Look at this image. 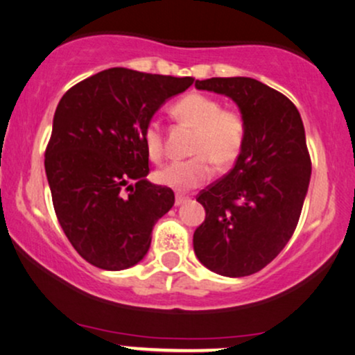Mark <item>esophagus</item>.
Wrapping results in <instances>:
<instances>
[{"mask_svg": "<svg viewBox=\"0 0 355 355\" xmlns=\"http://www.w3.org/2000/svg\"><path fill=\"white\" fill-rule=\"evenodd\" d=\"M189 196H183V195H177L175 196V205H177V207H180V205H183V203H187L189 202Z\"/></svg>", "mask_w": 355, "mask_h": 355, "instance_id": "1", "label": "esophagus"}]
</instances>
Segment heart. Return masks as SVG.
<instances>
[{
    "instance_id": "b5f03b06",
    "label": "heart",
    "mask_w": 355,
    "mask_h": 355,
    "mask_svg": "<svg viewBox=\"0 0 355 355\" xmlns=\"http://www.w3.org/2000/svg\"><path fill=\"white\" fill-rule=\"evenodd\" d=\"M175 122L193 127L190 153L193 157L162 166L153 173L159 185L187 191L203 185L213 175V164L230 166L240 159L246 144L248 123L240 109L223 107L221 101L203 92H190L175 101L168 109ZM145 153L159 164L165 155L164 129L152 119L142 130Z\"/></svg>"
}]
</instances>
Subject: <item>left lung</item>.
Masks as SVG:
<instances>
[{
    "instance_id": "obj_1",
    "label": "left lung",
    "mask_w": 355,
    "mask_h": 355,
    "mask_svg": "<svg viewBox=\"0 0 355 355\" xmlns=\"http://www.w3.org/2000/svg\"><path fill=\"white\" fill-rule=\"evenodd\" d=\"M232 97L246 117V144L223 178L196 195L205 221L193 233L203 266L221 276L261 271L291 240L311 178L300 110L284 94L251 78L196 80Z\"/></svg>"
}]
</instances>
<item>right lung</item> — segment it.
<instances>
[{"label":"right lung","mask_w":355,"mask_h":355,"mask_svg":"<svg viewBox=\"0 0 355 355\" xmlns=\"http://www.w3.org/2000/svg\"><path fill=\"white\" fill-rule=\"evenodd\" d=\"M193 80L110 67L72 85L59 101L46 175L62 232L92 266L119 271L139 263L150 248L153 225L173 207L172 189L145 180L150 168L142 130Z\"/></svg>","instance_id":"add662e5"}]
</instances>
